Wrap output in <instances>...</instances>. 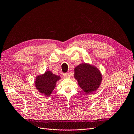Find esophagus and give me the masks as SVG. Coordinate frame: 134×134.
<instances>
[{
    "instance_id": "esophagus-1",
    "label": "esophagus",
    "mask_w": 134,
    "mask_h": 134,
    "mask_svg": "<svg viewBox=\"0 0 134 134\" xmlns=\"http://www.w3.org/2000/svg\"><path fill=\"white\" fill-rule=\"evenodd\" d=\"M63 76H64V77H65V78H68V77H70V75L68 73H64L63 74Z\"/></svg>"
}]
</instances>
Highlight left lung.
Returning a JSON list of instances; mask_svg holds the SVG:
<instances>
[{
	"mask_svg": "<svg viewBox=\"0 0 134 134\" xmlns=\"http://www.w3.org/2000/svg\"><path fill=\"white\" fill-rule=\"evenodd\" d=\"M75 78L80 87L87 94L96 90L102 80L98 68L86 63L80 64L75 68Z\"/></svg>",
	"mask_w": 134,
	"mask_h": 134,
	"instance_id": "left-lung-1",
	"label": "left lung"
}]
</instances>
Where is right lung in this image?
Listing matches in <instances>:
<instances>
[{
  "mask_svg": "<svg viewBox=\"0 0 134 134\" xmlns=\"http://www.w3.org/2000/svg\"><path fill=\"white\" fill-rule=\"evenodd\" d=\"M59 79V76L48 71L44 75L37 76L35 81V86L40 93L46 96H49L55 88L57 81Z\"/></svg>",
  "mask_w": 134,
  "mask_h": 134,
  "instance_id": "obj_1",
  "label": "right lung"
}]
</instances>
